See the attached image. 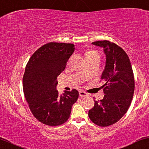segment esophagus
<instances>
[{
    "label": "esophagus",
    "instance_id": "1",
    "mask_svg": "<svg viewBox=\"0 0 149 149\" xmlns=\"http://www.w3.org/2000/svg\"><path fill=\"white\" fill-rule=\"evenodd\" d=\"M79 95H80V97H84V96H87L88 94L84 91H79Z\"/></svg>",
    "mask_w": 149,
    "mask_h": 149
}]
</instances>
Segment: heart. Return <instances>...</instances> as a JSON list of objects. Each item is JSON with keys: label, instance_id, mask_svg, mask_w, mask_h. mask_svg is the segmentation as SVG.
Wrapping results in <instances>:
<instances>
[{"label": "heart", "instance_id": "1", "mask_svg": "<svg viewBox=\"0 0 149 149\" xmlns=\"http://www.w3.org/2000/svg\"><path fill=\"white\" fill-rule=\"evenodd\" d=\"M85 56H86V59H87V58L94 57V56H99V54H98V53L96 52V51L92 50V49H88L86 51Z\"/></svg>", "mask_w": 149, "mask_h": 149}]
</instances>
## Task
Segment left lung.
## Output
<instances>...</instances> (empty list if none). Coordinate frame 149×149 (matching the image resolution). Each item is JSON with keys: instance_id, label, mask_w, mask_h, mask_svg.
I'll use <instances>...</instances> for the list:
<instances>
[{"instance_id": "left-lung-1", "label": "left lung", "mask_w": 149, "mask_h": 149, "mask_svg": "<svg viewBox=\"0 0 149 149\" xmlns=\"http://www.w3.org/2000/svg\"><path fill=\"white\" fill-rule=\"evenodd\" d=\"M92 44L104 48L106 65L101 79L105 93L102 100L95 101L88 111V117L95 125L106 127L116 123L131 105L135 89V80L129 58L123 49L108 40Z\"/></svg>"}]
</instances>
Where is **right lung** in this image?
<instances>
[{
	"label": "right lung",
	"mask_w": 149,
	"mask_h": 149,
	"mask_svg": "<svg viewBox=\"0 0 149 149\" xmlns=\"http://www.w3.org/2000/svg\"><path fill=\"white\" fill-rule=\"evenodd\" d=\"M71 43L51 42L42 45L26 65L22 85L30 111L36 119L50 127L65 123L78 98L76 89L59 95L57 77L65 70L74 52Z\"/></svg>",
	"instance_id": "add662e5"
}]
</instances>
